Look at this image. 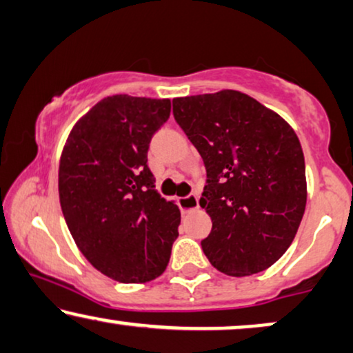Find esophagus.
I'll return each mask as SVG.
<instances>
[{
	"label": "esophagus",
	"mask_w": 353,
	"mask_h": 353,
	"mask_svg": "<svg viewBox=\"0 0 353 353\" xmlns=\"http://www.w3.org/2000/svg\"><path fill=\"white\" fill-rule=\"evenodd\" d=\"M179 208L182 213H190V211H195L199 208V196L190 194L184 196V199H179Z\"/></svg>",
	"instance_id": "esophagus-1"
}]
</instances>
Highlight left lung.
<instances>
[{
  "mask_svg": "<svg viewBox=\"0 0 353 353\" xmlns=\"http://www.w3.org/2000/svg\"><path fill=\"white\" fill-rule=\"evenodd\" d=\"M172 114L205 163L200 206L213 223L201 241L206 258L236 278L265 271L290 247L307 205L294 129L236 90L174 98Z\"/></svg>",
  "mask_w": 353,
  "mask_h": 353,
  "instance_id": "8db88e82",
  "label": "left lung"
}]
</instances>
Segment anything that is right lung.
Listing matches in <instances>:
<instances>
[{
  "label": "right lung",
  "mask_w": 353,
  "mask_h": 353,
  "mask_svg": "<svg viewBox=\"0 0 353 353\" xmlns=\"http://www.w3.org/2000/svg\"><path fill=\"white\" fill-rule=\"evenodd\" d=\"M171 100L103 98L70 130L59 161V201L82 255L108 278L147 283L163 274L181 211L161 199L148 168L153 134Z\"/></svg>",
  "instance_id": "obj_1"
}]
</instances>
